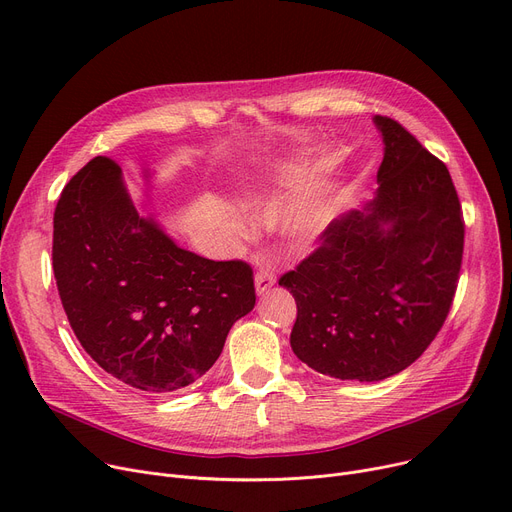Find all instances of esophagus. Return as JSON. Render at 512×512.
Here are the masks:
<instances>
[{"instance_id": "obj_1", "label": "esophagus", "mask_w": 512, "mask_h": 512, "mask_svg": "<svg viewBox=\"0 0 512 512\" xmlns=\"http://www.w3.org/2000/svg\"><path fill=\"white\" fill-rule=\"evenodd\" d=\"M274 284H276L274 267L267 261H257V272H255V290H257V294H265Z\"/></svg>"}]
</instances>
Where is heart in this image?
<instances>
[{
    "label": "heart",
    "mask_w": 512,
    "mask_h": 512,
    "mask_svg": "<svg viewBox=\"0 0 512 512\" xmlns=\"http://www.w3.org/2000/svg\"><path fill=\"white\" fill-rule=\"evenodd\" d=\"M319 172V159L307 149L290 151L267 164V180H272L276 188L292 191L267 215V222L280 236L309 242L332 220L340 205V188L330 180L315 182Z\"/></svg>",
    "instance_id": "heart-1"
}]
</instances>
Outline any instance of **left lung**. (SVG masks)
Here are the masks:
<instances>
[{
  "label": "left lung",
  "instance_id": "1",
  "mask_svg": "<svg viewBox=\"0 0 512 512\" xmlns=\"http://www.w3.org/2000/svg\"><path fill=\"white\" fill-rule=\"evenodd\" d=\"M378 191L336 218L321 247L280 278L297 301L292 353L336 380L380 382L415 363L440 332L459 282L465 226L448 168L398 122Z\"/></svg>",
  "mask_w": 512,
  "mask_h": 512
}]
</instances>
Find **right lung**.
I'll list each match as a JSON object with an SVG mask.
<instances>
[{"label":"right lung","instance_id":"add662e5","mask_svg":"<svg viewBox=\"0 0 512 512\" xmlns=\"http://www.w3.org/2000/svg\"><path fill=\"white\" fill-rule=\"evenodd\" d=\"M149 182L151 172L143 170ZM53 274L87 355L120 384L168 394L222 355L255 307L253 270L176 245L139 213L118 164L95 157L64 186L53 215Z\"/></svg>","mask_w":512,"mask_h":512}]
</instances>
